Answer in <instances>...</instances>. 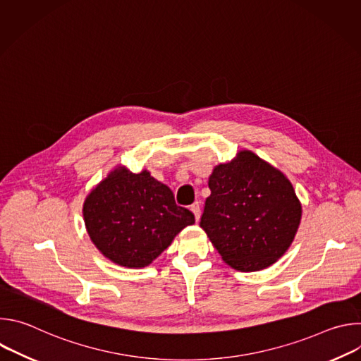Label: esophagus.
Listing matches in <instances>:
<instances>
[{"mask_svg":"<svg viewBox=\"0 0 361 361\" xmlns=\"http://www.w3.org/2000/svg\"><path fill=\"white\" fill-rule=\"evenodd\" d=\"M190 210L192 212V214H194V217H195V220L198 221L200 220V204L198 202H194V204H191V207H190Z\"/></svg>","mask_w":361,"mask_h":361,"instance_id":"obj_1","label":"esophagus"}]
</instances>
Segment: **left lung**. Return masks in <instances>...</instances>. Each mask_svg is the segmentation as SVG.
<instances>
[{
    "mask_svg": "<svg viewBox=\"0 0 361 361\" xmlns=\"http://www.w3.org/2000/svg\"><path fill=\"white\" fill-rule=\"evenodd\" d=\"M200 227L240 271L274 264L294 240L301 205L288 178L251 151L214 169Z\"/></svg>",
    "mask_w": 361,
    "mask_h": 361,
    "instance_id": "1",
    "label": "left lung"
}]
</instances>
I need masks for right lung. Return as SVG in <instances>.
<instances>
[{
  "label": "right lung",
  "mask_w": 361,
  "mask_h": 361,
  "mask_svg": "<svg viewBox=\"0 0 361 361\" xmlns=\"http://www.w3.org/2000/svg\"><path fill=\"white\" fill-rule=\"evenodd\" d=\"M84 221L95 247L113 263L145 267L194 223L173 191L149 176L118 167L85 198Z\"/></svg>",
  "instance_id": "obj_1"
}]
</instances>
